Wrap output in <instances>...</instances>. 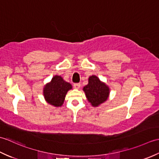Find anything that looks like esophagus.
I'll return each mask as SVG.
<instances>
[{
	"mask_svg": "<svg viewBox=\"0 0 159 159\" xmlns=\"http://www.w3.org/2000/svg\"><path fill=\"white\" fill-rule=\"evenodd\" d=\"M80 83H74V87L75 89H79L80 88Z\"/></svg>",
	"mask_w": 159,
	"mask_h": 159,
	"instance_id": "34e87169",
	"label": "esophagus"
}]
</instances>
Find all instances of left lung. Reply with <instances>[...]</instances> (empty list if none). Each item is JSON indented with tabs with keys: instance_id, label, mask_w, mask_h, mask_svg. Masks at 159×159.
Instances as JSON below:
<instances>
[{
	"instance_id": "8db88e82",
	"label": "left lung",
	"mask_w": 159,
	"mask_h": 159,
	"mask_svg": "<svg viewBox=\"0 0 159 159\" xmlns=\"http://www.w3.org/2000/svg\"><path fill=\"white\" fill-rule=\"evenodd\" d=\"M83 91L89 102L93 107H97L108 98L109 88L102 83L96 76L89 78V83L83 87Z\"/></svg>"
}]
</instances>
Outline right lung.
I'll return each instance as SVG.
<instances>
[{
    "instance_id": "add662e5",
    "label": "right lung",
    "mask_w": 159,
    "mask_h": 159,
    "mask_svg": "<svg viewBox=\"0 0 159 159\" xmlns=\"http://www.w3.org/2000/svg\"><path fill=\"white\" fill-rule=\"evenodd\" d=\"M72 89V85L66 82L61 76H54L51 82L48 83L43 89V96L49 104L55 107L63 104L67 91Z\"/></svg>"
}]
</instances>
